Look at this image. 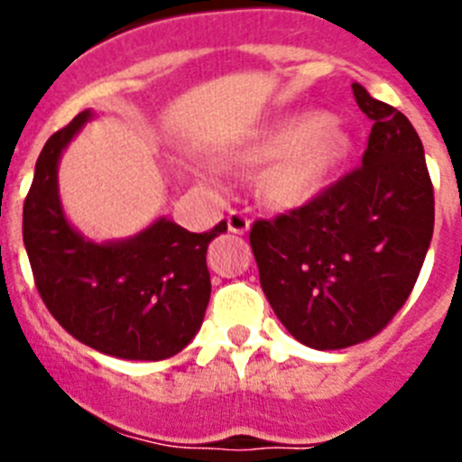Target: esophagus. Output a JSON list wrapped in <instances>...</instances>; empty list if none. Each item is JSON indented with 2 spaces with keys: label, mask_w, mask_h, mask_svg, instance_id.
Masks as SVG:
<instances>
[{
  "label": "esophagus",
  "mask_w": 462,
  "mask_h": 462,
  "mask_svg": "<svg viewBox=\"0 0 462 462\" xmlns=\"http://www.w3.org/2000/svg\"><path fill=\"white\" fill-rule=\"evenodd\" d=\"M227 230L235 232V235H244L250 230V218L248 214L241 212V209H230L227 212Z\"/></svg>",
  "instance_id": "1"
}]
</instances>
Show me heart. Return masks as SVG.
<instances>
[{
  "instance_id": "obj_1",
  "label": "heart",
  "mask_w": 462,
  "mask_h": 462,
  "mask_svg": "<svg viewBox=\"0 0 462 462\" xmlns=\"http://www.w3.org/2000/svg\"><path fill=\"white\" fill-rule=\"evenodd\" d=\"M348 153L346 129L330 116L309 111L265 129L241 158L253 165L270 162L259 179L261 197L277 208H295L319 192Z\"/></svg>"
}]
</instances>
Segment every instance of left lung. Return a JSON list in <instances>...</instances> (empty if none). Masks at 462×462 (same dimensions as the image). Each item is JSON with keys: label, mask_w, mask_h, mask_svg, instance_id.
<instances>
[{"label": "left lung", "mask_w": 462, "mask_h": 462, "mask_svg": "<svg viewBox=\"0 0 462 462\" xmlns=\"http://www.w3.org/2000/svg\"><path fill=\"white\" fill-rule=\"evenodd\" d=\"M374 120L362 165L301 208L257 218L259 282L288 333L318 351L380 333L411 295L433 235V185L407 116L353 85Z\"/></svg>", "instance_id": "8db88e82"}]
</instances>
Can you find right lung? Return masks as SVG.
<instances>
[{"label": "right lung", "instance_id": "1", "mask_svg": "<svg viewBox=\"0 0 462 462\" xmlns=\"http://www.w3.org/2000/svg\"><path fill=\"white\" fill-rule=\"evenodd\" d=\"M91 116L78 114L37 158L22 223L37 292L78 342L123 360H167L201 328L212 291L205 254L227 223L197 235L158 218L132 239L87 241L60 205L58 162Z\"/></svg>", "mask_w": 462, "mask_h": 462}]
</instances>
